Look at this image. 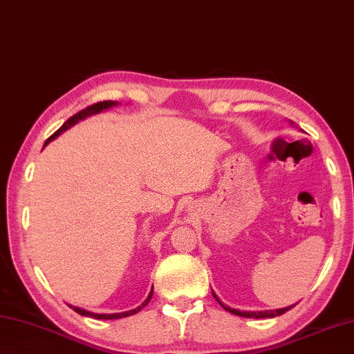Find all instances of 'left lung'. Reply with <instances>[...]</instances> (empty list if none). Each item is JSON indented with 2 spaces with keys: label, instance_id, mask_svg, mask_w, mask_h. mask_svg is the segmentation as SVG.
<instances>
[{
  "label": "left lung",
  "instance_id": "obj_1",
  "mask_svg": "<svg viewBox=\"0 0 354 354\" xmlns=\"http://www.w3.org/2000/svg\"><path fill=\"white\" fill-rule=\"evenodd\" d=\"M212 295H213L214 299H216V301L221 304V306H223V308H224V310L230 311V313L236 315V316H244V317H274V316L283 315V313H286V311H288L290 308H293V307H295V306H292V307H287V308L268 310V311H241V310H236V308H232V307H228V306H224V304L218 299V296H216V295H214L213 292H212Z\"/></svg>",
  "mask_w": 354,
  "mask_h": 354
}]
</instances>
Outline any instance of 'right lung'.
Here are the masks:
<instances>
[{
  "label": "right lung",
  "mask_w": 354,
  "mask_h": 354,
  "mask_svg": "<svg viewBox=\"0 0 354 354\" xmlns=\"http://www.w3.org/2000/svg\"><path fill=\"white\" fill-rule=\"evenodd\" d=\"M116 102H113V101H101V102H96V104H92V106H88V107H86L84 110H81V112H78V113H75L72 118H68V120L62 124V126L55 131V133L48 138V140L46 141V144L44 145H47L48 142H50L52 140H55V138H57L58 135H61L62 131H66L68 127H72L73 124H76L78 121H81V120H84V118H87V116H90V115H93V113H100V112H102V110H106V109H109V107H112V106H115ZM151 295H153V290H151L150 292V295H149V297L147 299L144 301V304L142 306H140L138 308H135V310H130V311H124V313H113V315H96V313H90V311H87V310H82V308H78V307H72L76 313H80L81 316H90V317H93V319H120V317H126V316H131V315H135V313H138V311L140 310H142L145 306H147V304L150 302V299H151Z\"/></svg>",
  "instance_id": "obj_1"
}]
</instances>
